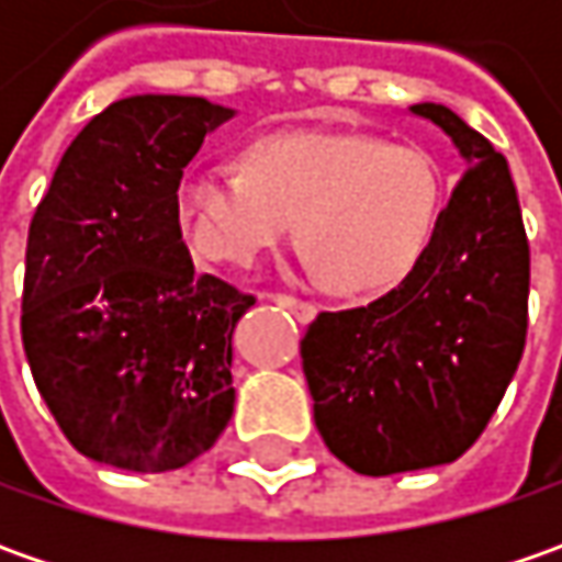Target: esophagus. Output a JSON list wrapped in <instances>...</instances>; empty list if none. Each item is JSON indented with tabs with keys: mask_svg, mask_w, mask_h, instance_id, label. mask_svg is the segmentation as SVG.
Segmentation results:
<instances>
[{
	"mask_svg": "<svg viewBox=\"0 0 562 562\" xmlns=\"http://www.w3.org/2000/svg\"><path fill=\"white\" fill-rule=\"evenodd\" d=\"M269 300H274L278 306H284V310H291L300 322H310L315 315V303L310 300H300V296H291V293H269Z\"/></svg>",
	"mask_w": 562,
	"mask_h": 562,
	"instance_id": "esophagus-1",
	"label": "esophagus"
}]
</instances>
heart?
<instances>
[{
    "mask_svg": "<svg viewBox=\"0 0 562 562\" xmlns=\"http://www.w3.org/2000/svg\"><path fill=\"white\" fill-rule=\"evenodd\" d=\"M443 175L416 143L359 131H284L244 153V175L193 165L175 190L187 247L212 266H252L296 225L303 256L328 288L384 293L431 247Z\"/></svg>",
    "mask_w": 562,
    "mask_h": 562,
    "instance_id": "obj_1",
    "label": "heart"
}]
</instances>
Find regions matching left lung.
Here are the masks:
<instances>
[{
	"instance_id": "1",
	"label": "left lung",
	"mask_w": 562,
	"mask_h": 562,
	"mask_svg": "<svg viewBox=\"0 0 562 562\" xmlns=\"http://www.w3.org/2000/svg\"><path fill=\"white\" fill-rule=\"evenodd\" d=\"M413 112L465 162L438 234L403 284L318 313L300 340L315 428L359 475L463 457L507 394L529 328V237L507 159L447 105Z\"/></svg>"
}]
</instances>
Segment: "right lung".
Wrapping results in <instances>:
<instances>
[{"instance_id":"1","label":"right lung","mask_w":562,"mask_h":562,"mask_svg":"<svg viewBox=\"0 0 562 562\" xmlns=\"http://www.w3.org/2000/svg\"><path fill=\"white\" fill-rule=\"evenodd\" d=\"M231 115L200 97L119 99L33 212L24 353L61 435L97 463L181 469L234 413L231 335L256 296L196 274L175 215L187 162Z\"/></svg>"}]
</instances>
